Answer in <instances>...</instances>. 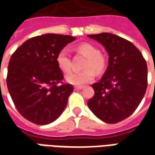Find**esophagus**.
Instances as JSON below:
<instances>
[{"label": "esophagus", "mask_w": 155, "mask_h": 155, "mask_svg": "<svg viewBox=\"0 0 155 155\" xmlns=\"http://www.w3.org/2000/svg\"><path fill=\"white\" fill-rule=\"evenodd\" d=\"M83 86H74V90L75 91H79V90H82L83 89Z\"/></svg>", "instance_id": "1"}]
</instances>
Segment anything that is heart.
<instances>
[{"mask_svg": "<svg viewBox=\"0 0 155 155\" xmlns=\"http://www.w3.org/2000/svg\"><path fill=\"white\" fill-rule=\"evenodd\" d=\"M75 51L86 57L83 65L84 70L78 72H71L66 75V81L74 85H82L94 80L95 76L94 70L96 73H101L104 71L106 67L107 61L104 54L100 52L97 47L91 43H81L75 47ZM55 61L61 71L68 73L71 71V60L67 49L64 48L59 51Z\"/></svg>", "mask_w": 155, "mask_h": 155, "instance_id": "b5f03b06", "label": "heart"}]
</instances>
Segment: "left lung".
I'll return each mask as SVG.
<instances>
[{
    "label": "left lung",
    "mask_w": 155,
    "mask_h": 155,
    "mask_svg": "<svg viewBox=\"0 0 155 155\" xmlns=\"http://www.w3.org/2000/svg\"><path fill=\"white\" fill-rule=\"evenodd\" d=\"M104 45L109 65L101 81L92 84L93 97L88 106L100 120L115 124L135 111L148 85L146 61L130 41L114 34L89 35Z\"/></svg>",
    "instance_id": "obj_1"
}]
</instances>
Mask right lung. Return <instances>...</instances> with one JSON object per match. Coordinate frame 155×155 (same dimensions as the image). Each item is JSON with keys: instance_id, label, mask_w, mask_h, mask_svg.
<instances>
[{"instance_id": "obj_1", "label": "right lung", "mask_w": 155, "mask_h": 155, "mask_svg": "<svg viewBox=\"0 0 155 155\" xmlns=\"http://www.w3.org/2000/svg\"><path fill=\"white\" fill-rule=\"evenodd\" d=\"M75 38L45 34L29 39L12 54L6 84L19 113L32 123L53 122L65 109L73 91L63 82L64 75L55 58L58 52Z\"/></svg>"}]
</instances>
